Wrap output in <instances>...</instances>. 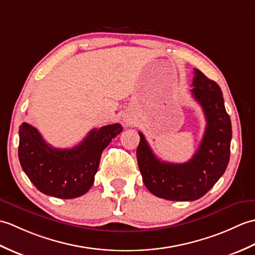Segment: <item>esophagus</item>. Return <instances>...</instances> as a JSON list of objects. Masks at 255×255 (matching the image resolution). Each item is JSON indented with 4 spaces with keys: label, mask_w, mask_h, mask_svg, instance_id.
<instances>
[{
    "label": "esophagus",
    "mask_w": 255,
    "mask_h": 255,
    "mask_svg": "<svg viewBox=\"0 0 255 255\" xmlns=\"http://www.w3.org/2000/svg\"><path fill=\"white\" fill-rule=\"evenodd\" d=\"M123 122H124V124H126V126H131V124L133 123L132 119L129 117H123Z\"/></svg>",
    "instance_id": "obj_1"
}]
</instances>
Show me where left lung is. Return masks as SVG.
I'll list each match as a JSON object with an SVG mask.
<instances>
[{"label":"left lung","mask_w":255,"mask_h":255,"mask_svg":"<svg viewBox=\"0 0 255 255\" xmlns=\"http://www.w3.org/2000/svg\"><path fill=\"white\" fill-rule=\"evenodd\" d=\"M192 86L191 93L204 111L206 128L199 149L189 161L159 160L138 133L136 156L143 182L150 193L169 201L199 200L224 174L230 158L233 129L222 89L200 70H194Z\"/></svg>","instance_id":"obj_1"}]
</instances>
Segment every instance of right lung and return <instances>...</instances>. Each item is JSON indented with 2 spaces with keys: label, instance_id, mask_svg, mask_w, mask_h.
<instances>
[{
  "label": "right lung",
  "instance_id": "add662e5",
  "mask_svg": "<svg viewBox=\"0 0 255 255\" xmlns=\"http://www.w3.org/2000/svg\"><path fill=\"white\" fill-rule=\"evenodd\" d=\"M122 129L119 123L93 128L77 146L62 149L49 145L35 127L24 122L19 127L20 166L43 194L75 199L92 188L101 154Z\"/></svg>",
  "mask_w": 255,
  "mask_h": 255
}]
</instances>
